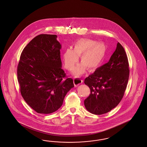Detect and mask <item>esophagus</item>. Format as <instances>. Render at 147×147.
<instances>
[{"label": "esophagus", "instance_id": "obj_1", "mask_svg": "<svg viewBox=\"0 0 147 147\" xmlns=\"http://www.w3.org/2000/svg\"><path fill=\"white\" fill-rule=\"evenodd\" d=\"M82 82V80H81L80 79H79V78H75L74 79V86H75L76 87L79 86V85L81 84Z\"/></svg>", "mask_w": 147, "mask_h": 147}]
</instances>
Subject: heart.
I'll return each instance as SVG.
<instances>
[{"instance_id":"heart-1","label":"heart","mask_w":147,"mask_h":147,"mask_svg":"<svg viewBox=\"0 0 147 147\" xmlns=\"http://www.w3.org/2000/svg\"><path fill=\"white\" fill-rule=\"evenodd\" d=\"M107 46L103 42H97L90 39H80L74 45V49H68L63 54L65 67L71 71L81 56L82 63L74 69L73 73L81 76L85 73L86 67L93 70L100 67L105 60Z\"/></svg>"}]
</instances>
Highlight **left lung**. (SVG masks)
<instances>
[{
    "mask_svg": "<svg viewBox=\"0 0 147 147\" xmlns=\"http://www.w3.org/2000/svg\"><path fill=\"white\" fill-rule=\"evenodd\" d=\"M129 75L127 56L118 42L109 61L85 79L84 82L90 90L84 101L86 109L93 114L101 115L116 107L124 95Z\"/></svg>",
    "mask_w": 147,
    "mask_h": 147,
    "instance_id": "1",
    "label": "left lung"
}]
</instances>
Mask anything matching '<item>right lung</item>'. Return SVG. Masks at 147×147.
<instances>
[{"mask_svg": "<svg viewBox=\"0 0 147 147\" xmlns=\"http://www.w3.org/2000/svg\"><path fill=\"white\" fill-rule=\"evenodd\" d=\"M57 36L40 34L27 45L17 68L20 90L26 102L40 114H51L62 106L74 87L61 68V45Z\"/></svg>", "mask_w": 147, "mask_h": 147, "instance_id": "1", "label": "right lung"}]
</instances>
